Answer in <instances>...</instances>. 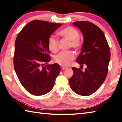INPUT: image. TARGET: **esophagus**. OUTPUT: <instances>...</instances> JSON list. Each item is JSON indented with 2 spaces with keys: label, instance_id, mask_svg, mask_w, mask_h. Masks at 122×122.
I'll return each mask as SVG.
<instances>
[{
  "label": "esophagus",
  "instance_id": "1",
  "mask_svg": "<svg viewBox=\"0 0 122 122\" xmlns=\"http://www.w3.org/2000/svg\"><path fill=\"white\" fill-rule=\"evenodd\" d=\"M68 68L67 67H66V66H61V70H65V69H66Z\"/></svg>",
  "mask_w": 122,
  "mask_h": 122
}]
</instances>
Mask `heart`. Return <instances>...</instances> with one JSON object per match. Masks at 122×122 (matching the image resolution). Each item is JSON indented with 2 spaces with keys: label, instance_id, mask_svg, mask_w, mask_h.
Wrapping results in <instances>:
<instances>
[{
  "label": "heart",
  "instance_id": "obj_1",
  "mask_svg": "<svg viewBox=\"0 0 122 122\" xmlns=\"http://www.w3.org/2000/svg\"><path fill=\"white\" fill-rule=\"evenodd\" d=\"M58 35L63 39L70 42L69 47H72L76 51H79L82 46V42L79 38V32L72 26H66L58 32ZM47 45L49 50L53 53H56L59 50V42L53 37H50ZM75 58V53L72 51L61 52L54 58L56 63L62 66L70 65Z\"/></svg>",
  "mask_w": 122,
  "mask_h": 122
}]
</instances>
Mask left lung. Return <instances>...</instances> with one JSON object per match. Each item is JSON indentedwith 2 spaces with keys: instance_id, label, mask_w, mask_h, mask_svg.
<instances>
[{
  "instance_id": "obj_1",
  "label": "left lung",
  "mask_w": 122,
  "mask_h": 122,
  "mask_svg": "<svg viewBox=\"0 0 122 122\" xmlns=\"http://www.w3.org/2000/svg\"><path fill=\"white\" fill-rule=\"evenodd\" d=\"M73 24L81 30L84 39L77 61L87 68L82 72L80 68L72 67L73 75L69 84L76 94L89 96L99 89L107 77L110 49L103 32L97 25L88 21H77Z\"/></svg>"
}]
</instances>
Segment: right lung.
Returning a JSON list of instances; mask_svg holds the SVG:
<instances>
[{
    "instance_id": "1",
    "label": "right lung",
    "mask_w": 122,
    "mask_h": 122,
    "mask_svg": "<svg viewBox=\"0 0 122 122\" xmlns=\"http://www.w3.org/2000/svg\"><path fill=\"white\" fill-rule=\"evenodd\" d=\"M62 25L34 20L26 25L16 37L14 69L21 85L31 94L41 96L49 92L60 72L58 64L44 65L51 60L48 39Z\"/></svg>"
}]
</instances>
